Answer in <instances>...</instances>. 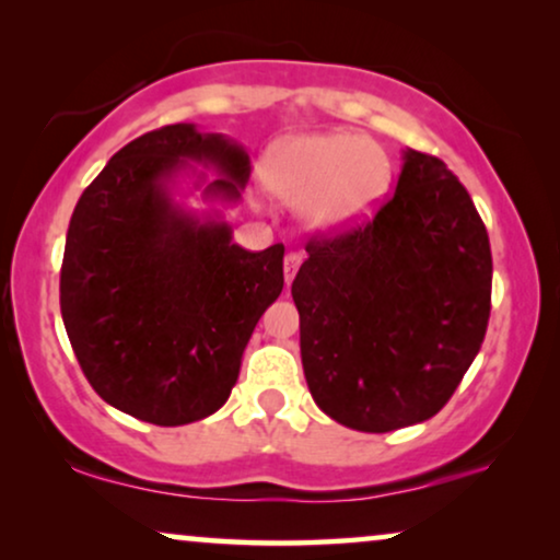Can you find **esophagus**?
I'll use <instances>...</instances> for the list:
<instances>
[{"label":"esophagus","instance_id":"obj_1","mask_svg":"<svg viewBox=\"0 0 560 560\" xmlns=\"http://www.w3.org/2000/svg\"><path fill=\"white\" fill-rule=\"evenodd\" d=\"M300 264H302L300 253H287V258H284V281H287V287L294 281L296 271H300Z\"/></svg>","mask_w":560,"mask_h":560}]
</instances>
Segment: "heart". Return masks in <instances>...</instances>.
Returning <instances> with one entry per match:
<instances>
[{"instance_id": "heart-1", "label": "heart", "mask_w": 560, "mask_h": 560, "mask_svg": "<svg viewBox=\"0 0 560 560\" xmlns=\"http://www.w3.org/2000/svg\"><path fill=\"white\" fill-rule=\"evenodd\" d=\"M260 178L268 197L300 207L304 228L335 233L374 214L389 189L392 163L374 140L353 132H315L273 145Z\"/></svg>"}]
</instances>
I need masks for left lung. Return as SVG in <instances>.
Listing matches in <instances>:
<instances>
[{"label": "left lung", "instance_id": "1", "mask_svg": "<svg viewBox=\"0 0 560 560\" xmlns=\"http://www.w3.org/2000/svg\"><path fill=\"white\" fill-rule=\"evenodd\" d=\"M292 284L312 399L335 422L389 432L430 420L479 353L491 310L487 228L453 171L405 151L374 220L312 237Z\"/></svg>", "mask_w": 560, "mask_h": 560}]
</instances>
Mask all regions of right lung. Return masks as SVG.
I'll use <instances>...</instances> for the list:
<instances>
[{"label":"right lung","instance_id":"right-lung-1","mask_svg":"<svg viewBox=\"0 0 560 560\" xmlns=\"http://www.w3.org/2000/svg\"><path fill=\"white\" fill-rule=\"evenodd\" d=\"M189 161L220 174L205 197L241 199L250 178L243 145L186 122L151 130L81 194L61 266L63 325L89 384L161 428L225 405L253 327L284 289V245L245 250L228 222L171 199L168 182Z\"/></svg>","mask_w":560,"mask_h":560}]
</instances>
